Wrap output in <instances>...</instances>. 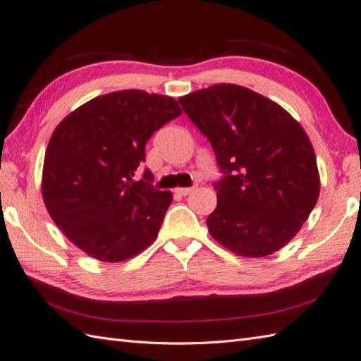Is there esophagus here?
I'll list each match as a JSON object with an SVG mask.
<instances>
[{
    "instance_id": "34e87169",
    "label": "esophagus",
    "mask_w": 361,
    "mask_h": 361,
    "mask_svg": "<svg viewBox=\"0 0 361 361\" xmlns=\"http://www.w3.org/2000/svg\"><path fill=\"white\" fill-rule=\"evenodd\" d=\"M192 190H194V188H177V189H175V192H177L178 195H183V197L189 195Z\"/></svg>"
}]
</instances>
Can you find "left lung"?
I'll return each mask as SVG.
<instances>
[{"label":"left lung","instance_id":"obj_1","mask_svg":"<svg viewBox=\"0 0 361 361\" xmlns=\"http://www.w3.org/2000/svg\"><path fill=\"white\" fill-rule=\"evenodd\" d=\"M207 137L223 178L214 183L211 235L232 252L262 258L297 235L320 194L314 147L281 106L237 85L178 98Z\"/></svg>","mask_w":361,"mask_h":361}]
</instances>
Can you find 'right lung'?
<instances>
[{
    "mask_svg": "<svg viewBox=\"0 0 361 361\" xmlns=\"http://www.w3.org/2000/svg\"><path fill=\"white\" fill-rule=\"evenodd\" d=\"M183 112L173 98L118 90L80 106L56 126L43 166L49 215L75 246L99 262L118 263L154 243L172 203L152 186L146 142Z\"/></svg>",
    "mask_w": 361,
    "mask_h": 361,
    "instance_id": "right-lung-1",
    "label": "right lung"
}]
</instances>
